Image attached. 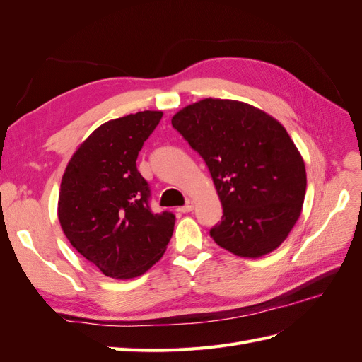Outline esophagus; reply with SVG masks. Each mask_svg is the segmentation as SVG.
Wrapping results in <instances>:
<instances>
[{"mask_svg":"<svg viewBox=\"0 0 362 362\" xmlns=\"http://www.w3.org/2000/svg\"><path fill=\"white\" fill-rule=\"evenodd\" d=\"M180 210L182 211V213H189V211H192L193 210V201H187V202H185V205H182L181 208H180Z\"/></svg>","mask_w":362,"mask_h":362,"instance_id":"34e87169","label":"esophagus"}]
</instances>
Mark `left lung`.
<instances>
[{"label": "left lung", "mask_w": 362, "mask_h": 362, "mask_svg": "<svg viewBox=\"0 0 362 362\" xmlns=\"http://www.w3.org/2000/svg\"><path fill=\"white\" fill-rule=\"evenodd\" d=\"M172 127L204 158L222 202L214 242L245 258L275 250L302 211V156L276 119L233 100L206 98L172 117Z\"/></svg>", "instance_id": "8db88e82"}]
</instances>
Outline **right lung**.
Segmentation results:
<instances>
[{
  "instance_id": "right-lung-1",
  "label": "right lung",
  "mask_w": 362,
  "mask_h": 362,
  "mask_svg": "<svg viewBox=\"0 0 362 362\" xmlns=\"http://www.w3.org/2000/svg\"><path fill=\"white\" fill-rule=\"evenodd\" d=\"M161 112H139L108 120L75 151L59 194L64 235L105 276L144 275L163 257L175 214L152 213L148 181L137 156L161 120Z\"/></svg>"
}]
</instances>
